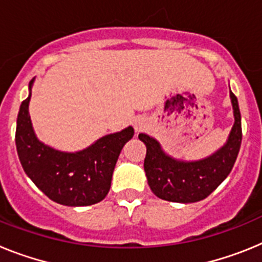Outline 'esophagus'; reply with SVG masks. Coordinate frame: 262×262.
<instances>
[{
  "label": "esophagus",
  "mask_w": 262,
  "mask_h": 262,
  "mask_svg": "<svg viewBox=\"0 0 262 262\" xmlns=\"http://www.w3.org/2000/svg\"><path fill=\"white\" fill-rule=\"evenodd\" d=\"M133 124H134V127H135L136 131L139 133V131H142V129H144L145 127H147L148 122H147V119H145V118L136 117L135 119L133 120Z\"/></svg>",
  "instance_id": "1"
}]
</instances>
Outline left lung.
<instances>
[{"mask_svg": "<svg viewBox=\"0 0 262 262\" xmlns=\"http://www.w3.org/2000/svg\"><path fill=\"white\" fill-rule=\"evenodd\" d=\"M233 126L226 144L205 159L185 161L169 156L156 139L139 134L147 147L144 170L154 194L164 201L193 203L205 200L232 170L242 145V115L237 98L231 92Z\"/></svg>", "mask_w": 262, "mask_h": 262, "instance_id": "8db88e82", "label": "left lung"}]
</instances>
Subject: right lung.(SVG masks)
I'll return each mask as SVG.
<instances>
[{"mask_svg": "<svg viewBox=\"0 0 262 262\" xmlns=\"http://www.w3.org/2000/svg\"><path fill=\"white\" fill-rule=\"evenodd\" d=\"M17 118L15 145L22 168L34 184L53 202L64 206H90L107 195L123 145L134 136L128 126L99 138L82 151L62 152L46 145L35 135L29 114L31 89Z\"/></svg>", "mask_w": 262, "mask_h": 262, "instance_id": "1", "label": "right lung"}]
</instances>
